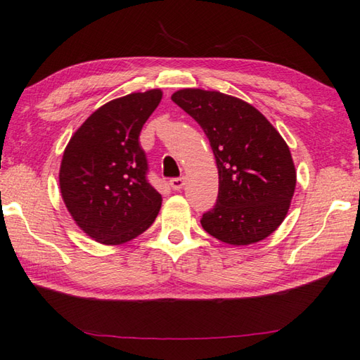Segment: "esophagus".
Instances as JSON below:
<instances>
[{"label":"esophagus","mask_w":360,"mask_h":360,"mask_svg":"<svg viewBox=\"0 0 360 360\" xmlns=\"http://www.w3.org/2000/svg\"><path fill=\"white\" fill-rule=\"evenodd\" d=\"M170 186H172L174 190H181L182 187L186 186V179L181 178V176H179V178H172V179H170Z\"/></svg>","instance_id":"1"}]
</instances>
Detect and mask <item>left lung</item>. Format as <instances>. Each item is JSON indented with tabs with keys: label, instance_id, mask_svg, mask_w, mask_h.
<instances>
[{
	"label": "left lung",
	"instance_id": "obj_1",
	"mask_svg": "<svg viewBox=\"0 0 360 360\" xmlns=\"http://www.w3.org/2000/svg\"><path fill=\"white\" fill-rule=\"evenodd\" d=\"M172 100L201 126L217 160L218 196L202 229L229 245L264 240L284 221L297 186L284 139L256 108L220 91L184 89Z\"/></svg>",
	"mask_w": 360,
	"mask_h": 360
}]
</instances>
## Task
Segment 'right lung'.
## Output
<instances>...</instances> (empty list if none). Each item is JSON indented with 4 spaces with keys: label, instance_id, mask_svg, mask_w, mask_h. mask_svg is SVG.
I'll return each mask as SVG.
<instances>
[{
    "label": "right lung",
    "instance_id": "add662e5",
    "mask_svg": "<svg viewBox=\"0 0 360 360\" xmlns=\"http://www.w3.org/2000/svg\"><path fill=\"white\" fill-rule=\"evenodd\" d=\"M160 90L117 98L82 123L63 153L59 184L68 212L96 242L118 245L151 226L162 195L148 181L139 137Z\"/></svg>",
    "mask_w": 360,
    "mask_h": 360
}]
</instances>
